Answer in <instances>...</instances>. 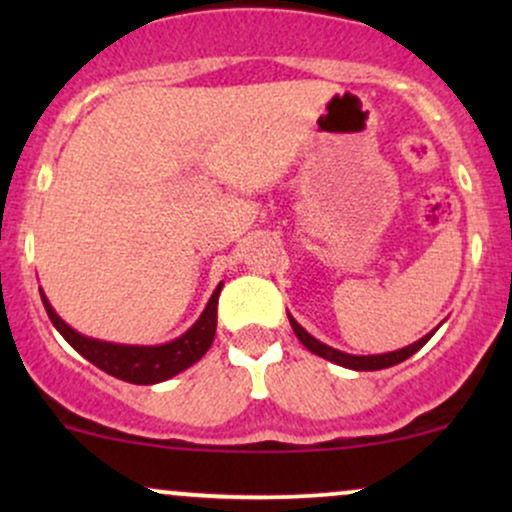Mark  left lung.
Masks as SVG:
<instances>
[{
    "label": "left lung",
    "instance_id": "8db88e82",
    "mask_svg": "<svg viewBox=\"0 0 512 512\" xmlns=\"http://www.w3.org/2000/svg\"><path fill=\"white\" fill-rule=\"evenodd\" d=\"M289 322H291L293 332H296V337L301 339V344L305 346V349L313 351L315 356H322V358H327V361L337 363V366H342V368H351V370H383V368L397 366V363L407 361L409 356H414L416 351H419L421 346H424V344L428 342V339H431L433 334H436V330H438V327H436V330H433V332L424 334V337H421L419 342H414V344L404 346V349L387 351V354H373V356H354V354H344V351L332 349V346L322 344L320 339H315V337H313V334L305 332L303 327L298 325L296 320H293V315H289Z\"/></svg>",
    "mask_w": 512,
    "mask_h": 512
}]
</instances>
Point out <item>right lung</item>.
<instances>
[{
    "instance_id": "right-lung-1",
    "label": "right lung",
    "mask_w": 512,
    "mask_h": 512,
    "mask_svg": "<svg viewBox=\"0 0 512 512\" xmlns=\"http://www.w3.org/2000/svg\"><path fill=\"white\" fill-rule=\"evenodd\" d=\"M221 289L223 281L216 286L214 293H211L207 308L202 310V315L197 317V322L190 330L180 334L173 342L156 346L115 344L103 342V339L86 337V334L69 327L67 322L55 313V308L50 305L43 289H40V298H43L45 310H48V317L52 320V325L57 327V332H60L62 337L67 339V344L72 346L74 351H79L86 361H91L93 366L105 370V373L113 375L117 380H125V383L156 385L182 373V370L190 368L192 363H197L199 358L207 354L216 334V305H219Z\"/></svg>"
}]
</instances>
